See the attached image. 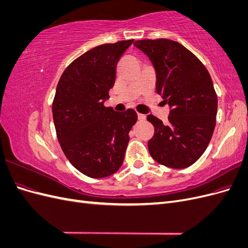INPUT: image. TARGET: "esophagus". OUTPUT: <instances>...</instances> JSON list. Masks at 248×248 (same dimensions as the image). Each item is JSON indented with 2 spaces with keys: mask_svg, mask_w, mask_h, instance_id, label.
Listing matches in <instances>:
<instances>
[{
  "mask_svg": "<svg viewBox=\"0 0 248 248\" xmlns=\"http://www.w3.org/2000/svg\"><path fill=\"white\" fill-rule=\"evenodd\" d=\"M138 119H139V121H145L146 116L142 114H138Z\"/></svg>",
  "mask_w": 248,
  "mask_h": 248,
  "instance_id": "34e87169",
  "label": "esophagus"
}]
</instances>
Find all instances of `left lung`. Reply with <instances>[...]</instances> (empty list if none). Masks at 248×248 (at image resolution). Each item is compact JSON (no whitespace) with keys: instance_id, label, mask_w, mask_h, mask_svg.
<instances>
[{"instance_id":"1","label":"left lung","mask_w":248,"mask_h":248,"mask_svg":"<svg viewBox=\"0 0 248 248\" xmlns=\"http://www.w3.org/2000/svg\"><path fill=\"white\" fill-rule=\"evenodd\" d=\"M152 62L156 91L170 107L169 122L149 115L155 128L148 141L152 158L171 169H185L205 152L215 128L217 96L211 77L200 60L170 39L134 42Z\"/></svg>"}]
</instances>
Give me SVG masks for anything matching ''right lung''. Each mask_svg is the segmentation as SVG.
I'll list each match as a JSON object with an SVG mask.
<instances>
[{"instance_id": "right-lung-1", "label": "right lung", "mask_w": 248, "mask_h": 248, "mask_svg": "<svg viewBox=\"0 0 248 248\" xmlns=\"http://www.w3.org/2000/svg\"><path fill=\"white\" fill-rule=\"evenodd\" d=\"M134 40L107 43L88 50L67 67L54 102L57 138L72 166L90 178H106L121 168L137 112L106 108L120 58Z\"/></svg>"}]
</instances>
